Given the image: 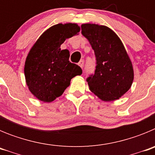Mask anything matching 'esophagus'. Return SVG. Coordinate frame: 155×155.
Returning <instances> with one entry per match:
<instances>
[{
  "label": "esophagus",
  "mask_w": 155,
  "mask_h": 155,
  "mask_svg": "<svg viewBox=\"0 0 155 155\" xmlns=\"http://www.w3.org/2000/svg\"><path fill=\"white\" fill-rule=\"evenodd\" d=\"M78 65L80 66L81 68H83V65H84V61H83V60H81L80 61H79V63H78Z\"/></svg>",
  "instance_id": "1"
}]
</instances>
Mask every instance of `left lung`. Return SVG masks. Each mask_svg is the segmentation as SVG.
<instances>
[{
  "instance_id": "obj_1",
  "label": "left lung",
  "mask_w": 155,
  "mask_h": 155,
  "mask_svg": "<svg viewBox=\"0 0 155 155\" xmlns=\"http://www.w3.org/2000/svg\"><path fill=\"white\" fill-rule=\"evenodd\" d=\"M81 34L94 52V73L86 79L89 89L103 101L124 95L132 85V63L118 35L105 25L83 24Z\"/></svg>"
}]
</instances>
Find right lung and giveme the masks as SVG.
<instances>
[{
    "instance_id": "obj_1",
    "label": "right lung",
    "mask_w": 155,
    "mask_h": 155,
    "mask_svg": "<svg viewBox=\"0 0 155 155\" xmlns=\"http://www.w3.org/2000/svg\"><path fill=\"white\" fill-rule=\"evenodd\" d=\"M79 31L77 24L56 25L31 47L25 64V76L28 89L40 101L53 102L64 93L74 77L82 74L78 65L69 61V51L61 49L66 39Z\"/></svg>"
}]
</instances>
